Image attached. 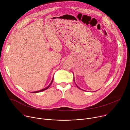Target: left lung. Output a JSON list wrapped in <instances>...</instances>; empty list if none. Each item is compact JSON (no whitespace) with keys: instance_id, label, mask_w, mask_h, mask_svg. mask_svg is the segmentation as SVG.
Segmentation results:
<instances>
[{"instance_id":"obj_1","label":"left lung","mask_w":130,"mask_h":130,"mask_svg":"<svg viewBox=\"0 0 130 130\" xmlns=\"http://www.w3.org/2000/svg\"><path fill=\"white\" fill-rule=\"evenodd\" d=\"M73 80H74V79H73ZM74 81H75V80H74ZM78 87V88H79V87Z\"/></svg>"}]
</instances>
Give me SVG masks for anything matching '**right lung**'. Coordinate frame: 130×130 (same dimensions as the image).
<instances>
[{"label":"right lung","instance_id":"obj_1","mask_svg":"<svg viewBox=\"0 0 130 130\" xmlns=\"http://www.w3.org/2000/svg\"><path fill=\"white\" fill-rule=\"evenodd\" d=\"M53 79H52V81H51V82L50 83V84H49V85L47 87H46V88H44V89H42V90H39V91H34V92H32L33 93H36V92H41V91H44V90H46L47 89H48L49 87H50V86L51 85V84H52V82H53Z\"/></svg>","mask_w":130,"mask_h":130}]
</instances>
